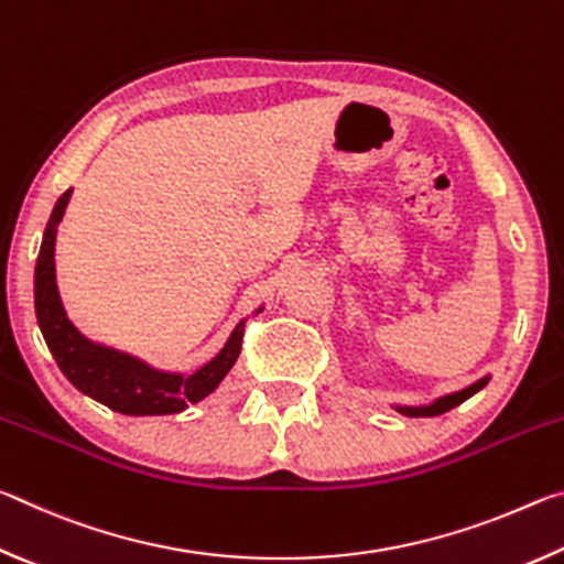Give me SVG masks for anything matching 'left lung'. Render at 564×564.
Wrapping results in <instances>:
<instances>
[{"label":"left lung","instance_id":"left-lung-1","mask_svg":"<svg viewBox=\"0 0 564 564\" xmlns=\"http://www.w3.org/2000/svg\"><path fill=\"white\" fill-rule=\"evenodd\" d=\"M488 383H490V376H485V378H480V380H475V383H470L467 388L455 390V393H447V395L435 398V400H431V403H425V405H395V403H393L390 408H395L398 413L410 415V417L441 415V413H447V410H451V408L465 403L467 398H473V395L477 393V390H482Z\"/></svg>","mask_w":564,"mask_h":564}]
</instances>
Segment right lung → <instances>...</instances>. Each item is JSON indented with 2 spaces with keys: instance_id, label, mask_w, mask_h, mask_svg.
<instances>
[{
  "instance_id": "obj_1",
  "label": "right lung",
  "mask_w": 564,
  "mask_h": 564,
  "mask_svg": "<svg viewBox=\"0 0 564 564\" xmlns=\"http://www.w3.org/2000/svg\"><path fill=\"white\" fill-rule=\"evenodd\" d=\"M72 188H66L59 202L54 204L34 269L36 321H40V330L56 366L79 393L121 415H174L188 405L202 403L221 386V380L238 360L248 318L236 323L221 350L212 360H206L202 368H196L194 373L154 368L144 358L84 336L66 316L59 285H56L54 248ZM263 308L265 303H261L251 316H259Z\"/></svg>"
}]
</instances>
